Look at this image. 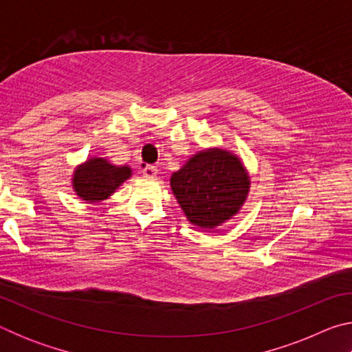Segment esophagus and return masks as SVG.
<instances>
[{"mask_svg":"<svg viewBox=\"0 0 352 352\" xmlns=\"http://www.w3.org/2000/svg\"><path fill=\"white\" fill-rule=\"evenodd\" d=\"M157 174H158V169L155 168V166H146V168L142 169V175L147 178H153Z\"/></svg>","mask_w":352,"mask_h":352,"instance_id":"1","label":"esophagus"}]
</instances>
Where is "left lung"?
Here are the masks:
<instances>
[{
    "label": "left lung",
    "instance_id": "obj_1",
    "mask_svg": "<svg viewBox=\"0 0 352 352\" xmlns=\"http://www.w3.org/2000/svg\"><path fill=\"white\" fill-rule=\"evenodd\" d=\"M250 188L252 178L242 160L222 147L195 152L170 175V189L188 222L206 231L239 214Z\"/></svg>",
    "mask_w": 352,
    "mask_h": 352
}]
</instances>
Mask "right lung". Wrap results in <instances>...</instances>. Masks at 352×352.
<instances>
[{
	"label": "right lung",
	"mask_w": 352,
	"mask_h": 352,
	"mask_svg": "<svg viewBox=\"0 0 352 352\" xmlns=\"http://www.w3.org/2000/svg\"><path fill=\"white\" fill-rule=\"evenodd\" d=\"M130 177V166H116L107 158L90 157L74 168L71 186L77 197L87 204H96L115 194L116 189Z\"/></svg>",
	"instance_id": "1"
}]
</instances>
